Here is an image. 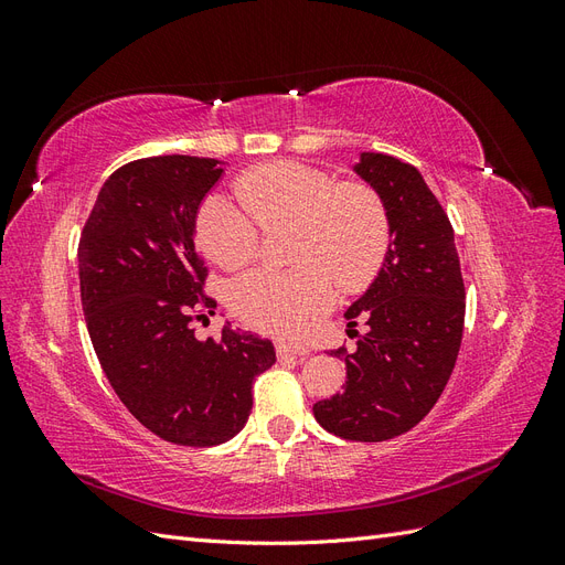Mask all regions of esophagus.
Here are the masks:
<instances>
[{"label":"esophagus","instance_id":"34e87169","mask_svg":"<svg viewBox=\"0 0 565 565\" xmlns=\"http://www.w3.org/2000/svg\"><path fill=\"white\" fill-rule=\"evenodd\" d=\"M276 353H278V358L282 361V358H306L309 355V349H303V347H292V344H276Z\"/></svg>","mask_w":565,"mask_h":565}]
</instances>
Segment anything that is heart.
<instances>
[{
  "mask_svg": "<svg viewBox=\"0 0 565 565\" xmlns=\"http://www.w3.org/2000/svg\"><path fill=\"white\" fill-rule=\"evenodd\" d=\"M239 204L204 200L198 241L214 264L237 270L254 262L262 232L292 226L289 270H252L228 287L233 313L252 328L299 337L330 311L334 280L358 292L377 276L388 249V212L372 185L339 183L324 169L280 160L247 169L233 183Z\"/></svg>",
  "mask_w": 565,
  "mask_h": 565,
  "instance_id": "heart-1",
  "label": "heart"
}]
</instances>
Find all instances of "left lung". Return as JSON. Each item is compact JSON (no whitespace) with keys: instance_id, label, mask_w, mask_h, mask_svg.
<instances>
[{"instance_id":"8db88e82","label":"left lung","mask_w":565,"mask_h":565,"mask_svg":"<svg viewBox=\"0 0 565 565\" xmlns=\"http://www.w3.org/2000/svg\"><path fill=\"white\" fill-rule=\"evenodd\" d=\"M355 174L386 204L391 243L380 276L344 313L365 320L347 363L344 391L313 405L324 431L377 443L419 424L446 388L465 332V280L446 210L413 164L363 152Z\"/></svg>"}]
</instances>
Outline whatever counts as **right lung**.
Here are the masks:
<instances>
[{
    "label": "right lung",
    "instance_id": "add662e5",
    "mask_svg": "<svg viewBox=\"0 0 565 565\" xmlns=\"http://www.w3.org/2000/svg\"><path fill=\"white\" fill-rule=\"evenodd\" d=\"M224 174L214 158L134 160L108 177L82 228L79 295L98 363L117 398L174 446L210 448L243 429L256 374L276 363L268 339L224 324L200 341L204 295L195 247L200 202Z\"/></svg>",
    "mask_w": 565,
    "mask_h": 565
}]
</instances>
